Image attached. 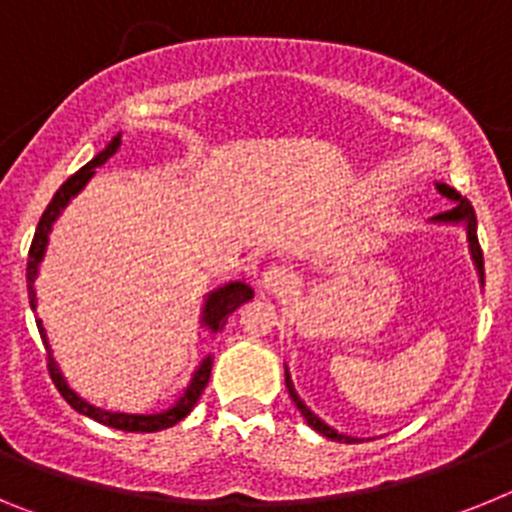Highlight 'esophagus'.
I'll use <instances>...</instances> for the list:
<instances>
[{"label": "esophagus", "instance_id": "obj_1", "mask_svg": "<svg viewBox=\"0 0 512 512\" xmlns=\"http://www.w3.org/2000/svg\"><path fill=\"white\" fill-rule=\"evenodd\" d=\"M261 284H264L269 292H274V295H284L289 289H295L297 279L287 266H269V269L261 274Z\"/></svg>", "mask_w": 512, "mask_h": 512}]
</instances>
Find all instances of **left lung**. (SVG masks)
I'll return each instance as SVG.
<instances>
[{
  "label": "left lung",
  "instance_id": "left-lung-1",
  "mask_svg": "<svg viewBox=\"0 0 512 512\" xmlns=\"http://www.w3.org/2000/svg\"><path fill=\"white\" fill-rule=\"evenodd\" d=\"M436 189L443 194V197H449V200L454 202V207H451V210H446V212H438V215L433 217V223H464V228H467V238H469V251H472V259H474V264H477V269H479V277H482V282H485V259H482V248H479V241H477V215H474L472 205H469V202L464 200L459 192H456V189H451L449 184H436ZM284 382H287L289 397H292V402L297 405V410L305 415V420H307V425H310V428H315L318 433H323V436L330 438V441L356 443V438L343 436V433L333 431L330 425H325L323 420L318 418V415L307 408L305 402L297 397V392H295V387H292V379H289V374L284 377Z\"/></svg>",
  "mask_w": 512,
  "mask_h": 512
}]
</instances>
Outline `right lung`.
<instances>
[{"instance_id": "right-lung-1", "label": "right lung", "mask_w": 512, "mask_h": 512, "mask_svg": "<svg viewBox=\"0 0 512 512\" xmlns=\"http://www.w3.org/2000/svg\"><path fill=\"white\" fill-rule=\"evenodd\" d=\"M120 146H122V140H120V135H117V138H112L110 146L104 148L102 153H97V156H94L87 166H81L74 176H69V179L61 184V189L53 194V200L48 202V207H45L43 217H40V223H38V230H35V235H33V243H30V261H27V297H30V307H33V310H35V277H38V264H40V259H43V251H45V243H48L51 225L56 223L58 212L69 205L71 197H74V194H79L81 187H84V184L92 179L94 169H97V166H102L107 158L115 156V153L120 151ZM251 297H253V289L243 282H230V284H225V287L215 289V292H212L205 302V310H202V323H205L212 333L223 330V325H225V320H228L230 312H233L235 307H241L243 302L251 300ZM35 323H38L40 338H43L45 351H48V372H51L53 384H56V390L63 395V400L69 402L76 413L87 415V418L97 420V423L110 425V428H117V431L156 433V431H164V428H171V425H176L179 420L187 418V415L192 413V408L197 405L200 395L205 392L207 382H210L212 356H207V359H202L200 369L194 372V379L189 382L187 392H184V395L179 397V400H176L169 410H164V413H156V415L107 413V410H99V408H94V405H89V402L81 400L74 390H69V384H66V379L61 377L56 361H53L48 341H45L43 323H40V320H35Z\"/></svg>"}]
</instances>
